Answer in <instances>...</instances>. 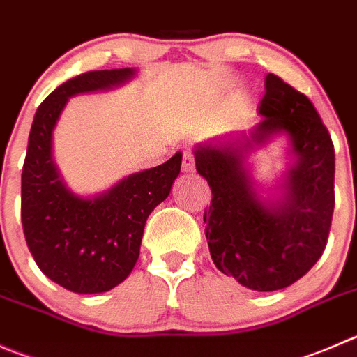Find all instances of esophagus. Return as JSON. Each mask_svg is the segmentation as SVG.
Segmentation results:
<instances>
[{
	"instance_id": "obj_1",
	"label": "esophagus",
	"mask_w": 357,
	"mask_h": 357,
	"mask_svg": "<svg viewBox=\"0 0 357 357\" xmlns=\"http://www.w3.org/2000/svg\"><path fill=\"white\" fill-rule=\"evenodd\" d=\"M193 171H195V158H193L192 151H185L183 153V172L190 174Z\"/></svg>"
}]
</instances>
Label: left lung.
<instances>
[{
  "mask_svg": "<svg viewBox=\"0 0 357 357\" xmlns=\"http://www.w3.org/2000/svg\"><path fill=\"white\" fill-rule=\"evenodd\" d=\"M261 122L249 136L197 144L195 167L213 200L204 213L207 244L218 271L252 291L291 286L323 255L335 209V150L312 102L266 75ZM278 135L289 139L294 162L283 183L259 196L247 155Z\"/></svg>",
  "mask_w": 357,
  "mask_h": 357,
  "instance_id": "8db88e82",
  "label": "left lung"
}]
</instances>
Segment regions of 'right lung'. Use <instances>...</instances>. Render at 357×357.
<instances>
[{
  "label": "right lung",
  "instance_id": "1",
  "mask_svg": "<svg viewBox=\"0 0 357 357\" xmlns=\"http://www.w3.org/2000/svg\"><path fill=\"white\" fill-rule=\"evenodd\" d=\"M136 69L89 71L59 85L34 115L22 169V218L27 248L40 271L82 295L105 293L126 281L139 258L144 225L167 199L181 171V151L165 164L136 172L94 197L71 192L52 155V136L69 98L112 91Z\"/></svg>",
  "mask_w": 357,
  "mask_h": 357
}]
</instances>
